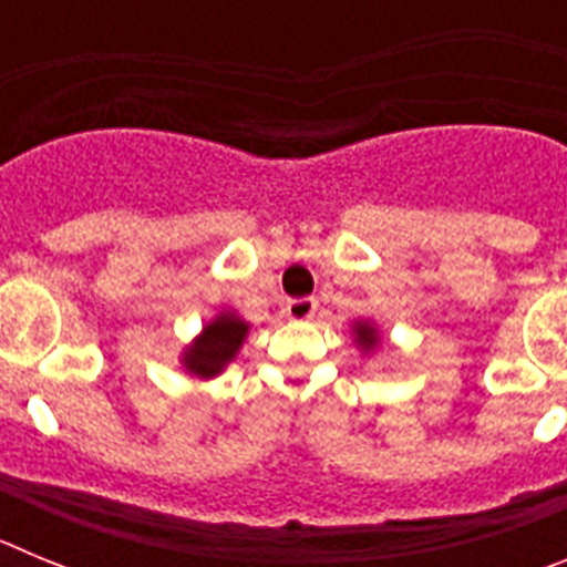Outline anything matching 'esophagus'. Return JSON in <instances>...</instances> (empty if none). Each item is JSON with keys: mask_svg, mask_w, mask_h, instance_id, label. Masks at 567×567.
<instances>
[{"mask_svg": "<svg viewBox=\"0 0 567 567\" xmlns=\"http://www.w3.org/2000/svg\"><path fill=\"white\" fill-rule=\"evenodd\" d=\"M289 320H309L315 312H318V300L315 298H295L284 307Z\"/></svg>", "mask_w": 567, "mask_h": 567, "instance_id": "34e87169", "label": "esophagus"}]
</instances>
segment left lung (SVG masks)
I'll list each match as a JSON object with an SVG mask.
<instances>
[{
	"instance_id": "obj_1",
	"label": "left lung",
	"mask_w": 567,
	"mask_h": 567,
	"mask_svg": "<svg viewBox=\"0 0 567 567\" xmlns=\"http://www.w3.org/2000/svg\"><path fill=\"white\" fill-rule=\"evenodd\" d=\"M378 329L369 323V320H360V323H354V343L363 349V352H372L374 346H378Z\"/></svg>"
}]
</instances>
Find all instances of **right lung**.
<instances>
[{
    "instance_id": "right-lung-1",
    "label": "right lung",
    "mask_w": 567,
    "mask_h": 567,
    "mask_svg": "<svg viewBox=\"0 0 567 567\" xmlns=\"http://www.w3.org/2000/svg\"><path fill=\"white\" fill-rule=\"evenodd\" d=\"M249 323L240 320L235 312H221L215 320H209L202 334L184 349L182 363L195 378L209 380L227 369L229 360L238 354L240 343L247 338Z\"/></svg>"
}]
</instances>
